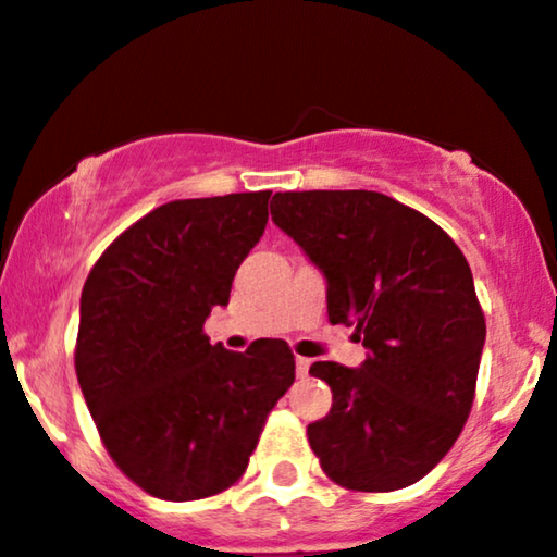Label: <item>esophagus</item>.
<instances>
[{"mask_svg": "<svg viewBox=\"0 0 557 557\" xmlns=\"http://www.w3.org/2000/svg\"><path fill=\"white\" fill-rule=\"evenodd\" d=\"M308 368H311V360H308V358H300V355H298V358H296V371H298V376H300V379H306V376H308Z\"/></svg>", "mask_w": 557, "mask_h": 557, "instance_id": "esophagus-1", "label": "esophagus"}]
</instances>
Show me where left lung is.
Returning a JSON list of instances; mask_svg holds the SVG:
<instances>
[{
	"label": "left lung",
	"instance_id": "8db88e82",
	"mask_svg": "<svg viewBox=\"0 0 557 557\" xmlns=\"http://www.w3.org/2000/svg\"><path fill=\"white\" fill-rule=\"evenodd\" d=\"M272 220L326 280L332 324L355 326L368 358L311 376L332 410L308 425L321 470L388 493L446 457L470 418L485 317L459 246L412 207L379 191H277Z\"/></svg>",
	"mask_w": 557,
	"mask_h": 557
}]
</instances>
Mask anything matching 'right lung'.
Listing matches in <instances>:
<instances>
[{
  "instance_id": "obj_1",
  "label": "right lung",
  "mask_w": 557,
  "mask_h": 557,
  "mask_svg": "<svg viewBox=\"0 0 557 557\" xmlns=\"http://www.w3.org/2000/svg\"><path fill=\"white\" fill-rule=\"evenodd\" d=\"M270 194L160 205L85 280L79 388L111 459L156 498L199 500L231 487L296 381L285 339L231 352L202 332L264 233Z\"/></svg>"
}]
</instances>
